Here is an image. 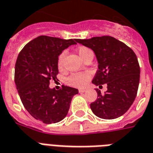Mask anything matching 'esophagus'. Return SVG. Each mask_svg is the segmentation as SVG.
<instances>
[{
  "label": "esophagus",
  "instance_id": "obj_1",
  "mask_svg": "<svg viewBox=\"0 0 153 153\" xmlns=\"http://www.w3.org/2000/svg\"><path fill=\"white\" fill-rule=\"evenodd\" d=\"M85 92H86V89H85V88H80V89H79V93H85Z\"/></svg>",
  "mask_w": 153,
  "mask_h": 153
}]
</instances>
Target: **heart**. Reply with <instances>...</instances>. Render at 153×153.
Returning a JSON list of instances; mask_svg holds the SVG:
<instances>
[{"instance_id": "1", "label": "heart", "mask_w": 153, "mask_h": 153, "mask_svg": "<svg viewBox=\"0 0 153 153\" xmlns=\"http://www.w3.org/2000/svg\"><path fill=\"white\" fill-rule=\"evenodd\" d=\"M78 55L80 56V57L83 60H85L87 56L93 54V52L90 48L85 47V46H80L77 48ZM66 52H62L60 53L59 56H58L57 60V66L59 69H62L64 67V59L65 56ZM91 79V73L88 71H84V72H80V73H73L72 75H70L67 78L66 82L67 84L71 86H74V87L77 88H82L84 86L87 85V83L88 82V80Z\"/></svg>"}]
</instances>
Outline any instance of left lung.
<instances>
[{"mask_svg": "<svg viewBox=\"0 0 153 153\" xmlns=\"http://www.w3.org/2000/svg\"><path fill=\"white\" fill-rule=\"evenodd\" d=\"M91 48L98 61V70L92 82L99 87L106 84L103 95L96 89L97 99L90 105L97 117L116 119L124 115L137 97L140 82V65L135 53L125 43L109 36L76 39Z\"/></svg>", "mask_w": 153, "mask_h": 153, "instance_id": "8db88e82", "label": "left lung"}]
</instances>
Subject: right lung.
<instances>
[{
    "label": "right lung",
    "mask_w": 153,
    "mask_h": 153,
    "mask_svg": "<svg viewBox=\"0 0 153 153\" xmlns=\"http://www.w3.org/2000/svg\"><path fill=\"white\" fill-rule=\"evenodd\" d=\"M76 44V39L40 36L28 42L17 56L14 80L21 102L32 117L45 124L62 120L78 93L76 88L65 85L60 90L49 88L50 80L58 74V56Z\"/></svg>",
    "instance_id": "obj_1"
}]
</instances>
